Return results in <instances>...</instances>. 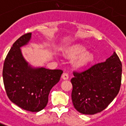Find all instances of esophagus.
I'll list each match as a JSON object with an SVG mask.
<instances>
[{
  "label": "esophagus",
  "instance_id": "1",
  "mask_svg": "<svg viewBox=\"0 0 126 126\" xmlns=\"http://www.w3.org/2000/svg\"><path fill=\"white\" fill-rule=\"evenodd\" d=\"M62 79L63 80H67L69 79V74L67 73H63V75H62Z\"/></svg>",
  "mask_w": 126,
  "mask_h": 126
}]
</instances>
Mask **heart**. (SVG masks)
I'll list each match as a JSON object with an SVG mask.
<instances>
[{
  "label": "heart",
  "instance_id": "1",
  "mask_svg": "<svg viewBox=\"0 0 126 126\" xmlns=\"http://www.w3.org/2000/svg\"><path fill=\"white\" fill-rule=\"evenodd\" d=\"M86 48L81 45H75L65 49V55L69 58L79 55L74 59V64L77 67H83L92 63L94 60V55L92 52L85 51Z\"/></svg>",
  "mask_w": 126,
  "mask_h": 126
}]
</instances>
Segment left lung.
Masks as SVG:
<instances>
[{
  "label": "left lung",
  "instance_id": "1",
  "mask_svg": "<svg viewBox=\"0 0 126 126\" xmlns=\"http://www.w3.org/2000/svg\"><path fill=\"white\" fill-rule=\"evenodd\" d=\"M122 64L114 52L106 61L82 72H74L72 100L83 114H94L106 109L117 96L121 82Z\"/></svg>",
  "mask_w": 126,
  "mask_h": 126
}]
</instances>
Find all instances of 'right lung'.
I'll list each match as a JSON object with an SVG mask.
<instances>
[{"instance_id": "add662e5", "label": "right lung", "mask_w": 126, "mask_h": 126, "mask_svg": "<svg viewBox=\"0 0 126 126\" xmlns=\"http://www.w3.org/2000/svg\"><path fill=\"white\" fill-rule=\"evenodd\" d=\"M31 38L32 33H27L13 44L4 62L2 78L10 101L23 110L37 112L47 106L49 92L63 71L34 67L28 63L20 47L27 45Z\"/></svg>"}]
</instances>
